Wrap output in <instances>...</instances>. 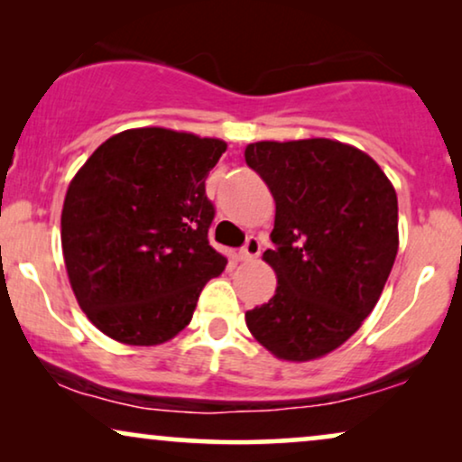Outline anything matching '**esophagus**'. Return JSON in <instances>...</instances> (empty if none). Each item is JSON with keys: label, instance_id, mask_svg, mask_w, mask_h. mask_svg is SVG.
I'll return each mask as SVG.
<instances>
[{"label": "esophagus", "instance_id": "esophagus-1", "mask_svg": "<svg viewBox=\"0 0 462 462\" xmlns=\"http://www.w3.org/2000/svg\"><path fill=\"white\" fill-rule=\"evenodd\" d=\"M261 250H263L261 239L254 237V236H250L248 239H245L244 248L239 250V258H242V261H254V258L261 254Z\"/></svg>", "mask_w": 462, "mask_h": 462}]
</instances>
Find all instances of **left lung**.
Here are the masks:
<instances>
[{
  "label": "left lung",
  "mask_w": 462,
  "mask_h": 462,
  "mask_svg": "<svg viewBox=\"0 0 462 462\" xmlns=\"http://www.w3.org/2000/svg\"><path fill=\"white\" fill-rule=\"evenodd\" d=\"M245 163L275 199L273 299L245 313L275 357L309 362L353 337L372 313L395 263L397 195L381 166L330 138L261 141Z\"/></svg>",
  "instance_id": "obj_1"
}]
</instances>
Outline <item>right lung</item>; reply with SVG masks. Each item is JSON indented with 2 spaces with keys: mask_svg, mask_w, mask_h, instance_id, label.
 Listing matches in <instances>:
<instances>
[{
  "mask_svg": "<svg viewBox=\"0 0 462 462\" xmlns=\"http://www.w3.org/2000/svg\"><path fill=\"white\" fill-rule=\"evenodd\" d=\"M226 143L166 128L125 130L75 174L60 217L62 254L81 311L134 346L162 345L193 318L225 271L208 242V172Z\"/></svg>",
  "mask_w": 462,
  "mask_h": 462,
  "instance_id": "obj_1",
  "label": "right lung"
}]
</instances>
